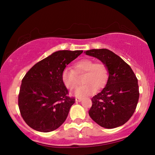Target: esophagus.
Instances as JSON below:
<instances>
[{
	"label": "esophagus",
	"mask_w": 155,
	"mask_h": 155,
	"mask_svg": "<svg viewBox=\"0 0 155 155\" xmlns=\"http://www.w3.org/2000/svg\"><path fill=\"white\" fill-rule=\"evenodd\" d=\"M75 101H82V98H79V97H76Z\"/></svg>",
	"instance_id": "esophagus-1"
}]
</instances>
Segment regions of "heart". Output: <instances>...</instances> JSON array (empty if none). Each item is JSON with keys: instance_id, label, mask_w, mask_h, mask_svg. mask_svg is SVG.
I'll use <instances>...</instances> for the list:
<instances>
[{"instance_id": "b5f03b06", "label": "heart", "mask_w": 155, "mask_h": 155, "mask_svg": "<svg viewBox=\"0 0 155 155\" xmlns=\"http://www.w3.org/2000/svg\"><path fill=\"white\" fill-rule=\"evenodd\" d=\"M74 71L68 68L63 70L61 80L65 87L73 90L78 87L77 75H84L83 83L75 91L77 97H84L94 93L96 90L103 88L107 84L109 78V71L104 63H94L90 58L82 59L74 65Z\"/></svg>"}]
</instances>
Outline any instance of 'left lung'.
Listing matches in <instances>:
<instances>
[{"label": "left lung", "mask_w": 155, "mask_h": 155, "mask_svg": "<svg viewBox=\"0 0 155 155\" xmlns=\"http://www.w3.org/2000/svg\"><path fill=\"white\" fill-rule=\"evenodd\" d=\"M85 54L98 58L109 71L107 85L92 98L89 115L99 126L114 128L128 121L139 99L137 79L130 65L107 48L91 49Z\"/></svg>", "instance_id": "1"}]
</instances>
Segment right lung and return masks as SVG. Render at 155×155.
<instances>
[{"instance_id": "add662e5", "label": "right lung", "mask_w": 155, "mask_h": 155, "mask_svg": "<svg viewBox=\"0 0 155 155\" xmlns=\"http://www.w3.org/2000/svg\"><path fill=\"white\" fill-rule=\"evenodd\" d=\"M83 51H58L36 63L23 78L18 96L20 114L34 130L47 133L62 125L75 99L61 80V74Z\"/></svg>"}]
</instances>
